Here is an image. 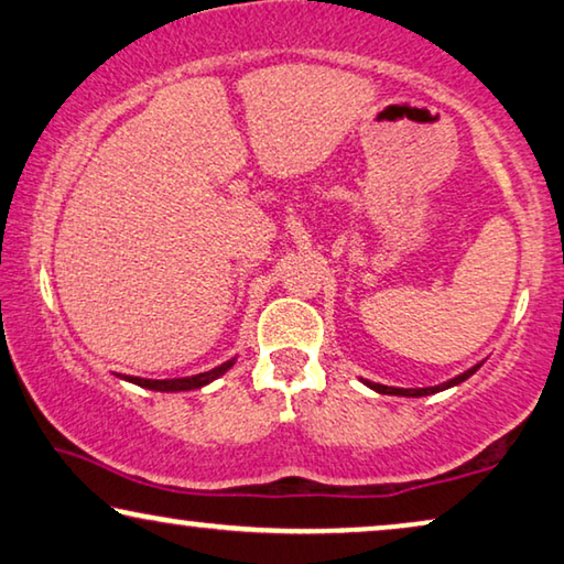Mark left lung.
Instances as JSON below:
<instances>
[{
  "instance_id": "1",
  "label": "left lung",
  "mask_w": 564,
  "mask_h": 564,
  "mask_svg": "<svg viewBox=\"0 0 564 564\" xmlns=\"http://www.w3.org/2000/svg\"><path fill=\"white\" fill-rule=\"evenodd\" d=\"M481 367V365H474L470 369H466L464 375H458V377H453V380H448V382H443V384H435V388H410V390H405V388H388V384H380V382H369V380H362L369 390H375V392H380V394H398V398H425V394H433V392H441V390H448V388H456V384H460L464 380H468L470 375L476 372V369Z\"/></svg>"
}]
</instances>
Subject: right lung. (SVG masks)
Wrapping results in <instances>:
<instances>
[{
  "instance_id": "obj_1",
  "label": "right lung",
  "mask_w": 564,
  "mask_h": 564,
  "mask_svg": "<svg viewBox=\"0 0 564 564\" xmlns=\"http://www.w3.org/2000/svg\"><path fill=\"white\" fill-rule=\"evenodd\" d=\"M232 365H235V359H230V362H225V365L215 367V369H209V372H199V375H192V377H176V380H144V377H129V375H123V380L139 384V388L156 390V392H184V390L205 388V384H209L213 380H217L220 375L228 372Z\"/></svg>"
}]
</instances>
